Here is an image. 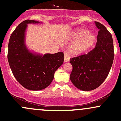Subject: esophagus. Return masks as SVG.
<instances>
[{
  "label": "esophagus",
  "instance_id": "esophagus-1",
  "mask_svg": "<svg viewBox=\"0 0 121 121\" xmlns=\"http://www.w3.org/2000/svg\"><path fill=\"white\" fill-rule=\"evenodd\" d=\"M64 62H67L69 60V57L68 56V55L67 53H64Z\"/></svg>",
  "mask_w": 121,
  "mask_h": 121
}]
</instances>
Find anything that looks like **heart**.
I'll return each mask as SVG.
<instances>
[{"instance_id": "b5f03b06", "label": "heart", "mask_w": 121, "mask_h": 121, "mask_svg": "<svg viewBox=\"0 0 121 121\" xmlns=\"http://www.w3.org/2000/svg\"><path fill=\"white\" fill-rule=\"evenodd\" d=\"M71 37L73 40H77L71 45L69 53L73 55H78L83 53L92 47L97 41V36L93 32L81 27L75 29L71 33Z\"/></svg>"}]
</instances>
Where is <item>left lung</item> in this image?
Segmentation results:
<instances>
[{
  "mask_svg": "<svg viewBox=\"0 0 121 121\" xmlns=\"http://www.w3.org/2000/svg\"><path fill=\"white\" fill-rule=\"evenodd\" d=\"M99 29L95 47L87 54L71 58L73 66L70 80L77 88L91 91L98 88L108 76L114 58L111 34L101 23L95 22Z\"/></svg>",
  "mask_w": 121,
  "mask_h": 121,
  "instance_id": "left-lung-1",
  "label": "left lung"
}]
</instances>
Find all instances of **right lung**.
Segmentation results:
<instances>
[{"mask_svg": "<svg viewBox=\"0 0 121 121\" xmlns=\"http://www.w3.org/2000/svg\"><path fill=\"white\" fill-rule=\"evenodd\" d=\"M40 22L26 20L19 24L10 37L8 59L13 75L25 88L43 90L53 81L54 75L64 62L62 52L44 55L30 52L25 44L27 24Z\"/></svg>", "mask_w": 121, "mask_h": 121, "instance_id": "add662e5", "label": "right lung"}]
</instances>
